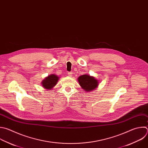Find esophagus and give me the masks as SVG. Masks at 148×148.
Here are the masks:
<instances>
[{"label":"esophagus","mask_w":148,"mask_h":148,"mask_svg":"<svg viewBox=\"0 0 148 148\" xmlns=\"http://www.w3.org/2000/svg\"><path fill=\"white\" fill-rule=\"evenodd\" d=\"M67 74H68V75H69V76H71L72 74H73V73H72V72H68Z\"/></svg>","instance_id":"1"}]
</instances>
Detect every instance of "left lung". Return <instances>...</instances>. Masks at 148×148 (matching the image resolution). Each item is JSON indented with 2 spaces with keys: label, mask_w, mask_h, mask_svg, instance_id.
Wrapping results in <instances>:
<instances>
[{
  "label": "left lung",
  "mask_w": 148,
  "mask_h": 148,
  "mask_svg": "<svg viewBox=\"0 0 148 148\" xmlns=\"http://www.w3.org/2000/svg\"><path fill=\"white\" fill-rule=\"evenodd\" d=\"M78 81L80 86L87 92L95 89L98 86V81L93 77L85 74L78 77Z\"/></svg>",
  "instance_id": "obj_1"
}]
</instances>
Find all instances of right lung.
Segmentation results:
<instances>
[{"label": "right lung", "mask_w": 148, "mask_h": 148, "mask_svg": "<svg viewBox=\"0 0 148 148\" xmlns=\"http://www.w3.org/2000/svg\"><path fill=\"white\" fill-rule=\"evenodd\" d=\"M58 79L59 77L56 75L51 74L46 77L44 80H43L42 82V86L45 89H50L57 84Z\"/></svg>", "instance_id": "add662e5"}]
</instances>
